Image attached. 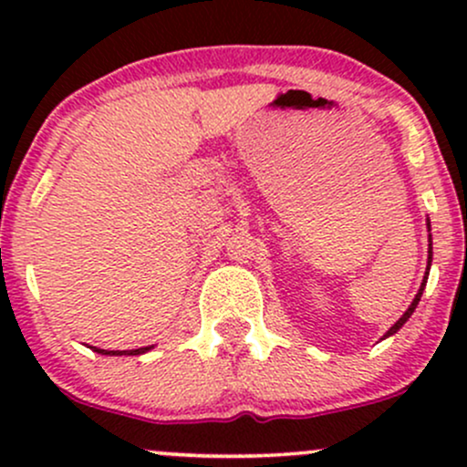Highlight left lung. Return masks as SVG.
Here are the masks:
<instances>
[{"mask_svg":"<svg viewBox=\"0 0 467 467\" xmlns=\"http://www.w3.org/2000/svg\"><path fill=\"white\" fill-rule=\"evenodd\" d=\"M428 233H431V222H428ZM431 239H432V237H431V234H428V265H426V275H423V281H421V285H420V292L415 294V298H412V303L409 305V309H406V312L401 314V318H400L398 323H395L393 327H390V329L387 331V334H384V337H389V336L398 334V331L401 329V327H404L406 320L410 318L412 312H415L417 305H420V298H421V294H423V287H426V281H428V272H431V264H432V241H431ZM384 337H382V340H384Z\"/></svg>","mask_w":467,"mask_h":467,"instance_id":"left-lung-1","label":"left lung"}]
</instances>
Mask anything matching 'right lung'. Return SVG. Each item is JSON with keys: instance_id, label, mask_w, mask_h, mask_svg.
<instances>
[{"instance_id": "right-lung-1", "label": "right lung", "mask_w": 467, "mask_h": 467, "mask_svg": "<svg viewBox=\"0 0 467 467\" xmlns=\"http://www.w3.org/2000/svg\"><path fill=\"white\" fill-rule=\"evenodd\" d=\"M151 349H153V345L151 347H140V349H130V351H107V349H99V347H92V351L100 353V356H140V353H147Z\"/></svg>"}]
</instances>
